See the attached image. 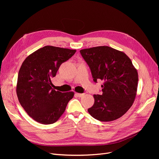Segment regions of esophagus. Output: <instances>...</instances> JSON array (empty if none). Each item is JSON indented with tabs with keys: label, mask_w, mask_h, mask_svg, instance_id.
<instances>
[{
	"label": "esophagus",
	"mask_w": 159,
	"mask_h": 159,
	"mask_svg": "<svg viewBox=\"0 0 159 159\" xmlns=\"http://www.w3.org/2000/svg\"><path fill=\"white\" fill-rule=\"evenodd\" d=\"M75 95H76L77 97H82L83 95H84V93H76L75 94Z\"/></svg>",
	"instance_id": "1"
}]
</instances>
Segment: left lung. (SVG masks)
Listing matches in <instances>:
<instances>
[{
	"instance_id": "obj_1",
	"label": "left lung",
	"mask_w": 159,
	"mask_h": 159,
	"mask_svg": "<svg viewBox=\"0 0 159 159\" xmlns=\"http://www.w3.org/2000/svg\"><path fill=\"white\" fill-rule=\"evenodd\" d=\"M95 82L104 81L101 95H93L95 102L88 110L93 117L102 122L117 119L132 106L136 96L138 73L124 53L109 46L81 49Z\"/></svg>"
}]
</instances>
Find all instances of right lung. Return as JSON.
Listing matches in <instances>:
<instances>
[{
  "mask_svg": "<svg viewBox=\"0 0 159 159\" xmlns=\"http://www.w3.org/2000/svg\"><path fill=\"white\" fill-rule=\"evenodd\" d=\"M75 52L74 49L46 46L23 62L18 74L16 95L24 110L35 121L55 123L73 97L72 91L62 93L53 89L52 79L60 66Z\"/></svg>",
  "mask_w": 159,
  "mask_h": 159,
  "instance_id": "add662e5",
  "label": "right lung"
}]
</instances>
